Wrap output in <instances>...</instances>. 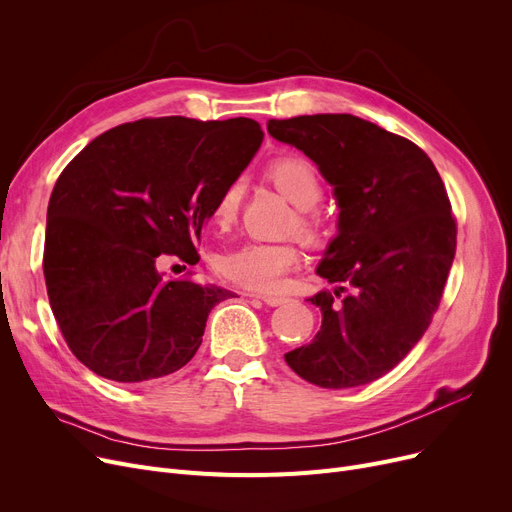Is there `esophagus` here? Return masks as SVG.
Here are the masks:
<instances>
[{"label": "esophagus", "mask_w": 512, "mask_h": 512, "mask_svg": "<svg viewBox=\"0 0 512 512\" xmlns=\"http://www.w3.org/2000/svg\"><path fill=\"white\" fill-rule=\"evenodd\" d=\"M259 299L270 307H280V305L288 303V297H278V294H259Z\"/></svg>", "instance_id": "1"}]
</instances>
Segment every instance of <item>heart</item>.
Listing matches in <instances>:
<instances>
[{
  "mask_svg": "<svg viewBox=\"0 0 512 512\" xmlns=\"http://www.w3.org/2000/svg\"><path fill=\"white\" fill-rule=\"evenodd\" d=\"M267 178L278 191L299 209L292 230L309 242L321 245L328 236V224L313 207L319 203L324 188L311 161L297 155H284L267 166ZM242 199L238 180L230 182L211 207V220L220 230H228L236 218ZM301 263L299 249L290 242H245L218 259V272L224 280L255 292H276Z\"/></svg>",
  "mask_w": 512,
  "mask_h": 512,
  "instance_id": "heart-1",
  "label": "heart"
}]
</instances>
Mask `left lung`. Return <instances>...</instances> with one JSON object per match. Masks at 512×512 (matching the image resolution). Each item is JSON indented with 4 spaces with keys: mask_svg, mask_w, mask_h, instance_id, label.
<instances>
[{
    "mask_svg": "<svg viewBox=\"0 0 512 512\" xmlns=\"http://www.w3.org/2000/svg\"><path fill=\"white\" fill-rule=\"evenodd\" d=\"M267 130L315 161L340 205V232L317 267L338 288L309 299L321 328L284 359L321 388L369 384L409 355L438 311L456 253L446 186L423 149L351 114L267 120Z\"/></svg>",
    "mask_w": 512,
    "mask_h": 512,
    "instance_id": "8db88e82",
    "label": "left lung"
}]
</instances>
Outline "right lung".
I'll list each match as a JSON object with an SVG mask.
<instances>
[{
  "label": "right lung",
  "mask_w": 512,
  "mask_h": 512,
  "mask_svg": "<svg viewBox=\"0 0 512 512\" xmlns=\"http://www.w3.org/2000/svg\"><path fill=\"white\" fill-rule=\"evenodd\" d=\"M263 141L251 118H143L107 130L60 174L47 207L43 274L74 357L101 378L141 384L184 367L209 311L230 290L159 259L197 263V242L224 188Z\"/></svg>",
  "instance_id": "right-lung-1"
}]
</instances>
